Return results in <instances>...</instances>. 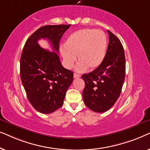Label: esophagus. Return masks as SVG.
Returning <instances> with one entry per match:
<instances>
[{
	"label": "esophagus",
	"mask_w": 150,
	"mask_h": 150,
	"mask_svg": "<svg viewBox=\"0 0 150 150\" xmlns=\"http://www.w3.org/2000/svg\"><path fill=\"white\" fill-rule=\"evenodd\" d=\"M80 77H81V75L80 74H74V79H78V78Z\"/></svg>",
	"instance_id": "obj_1"
}]
</instances>
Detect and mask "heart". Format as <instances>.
<instances>
[{"mask_svg": "<svg viewBox=\"0 0 150 150\" xmlns=\"http://www.w3.org/2000/svg\"><path fill=\"white\" fill-rule=\"evenodd\" d=\"M65 46L61 47L65 66L70 69L78 58L81 60L75 67L76 71H83L88 67L97 68L106 54L107 40L102 30L83 28L74 32L67 38Z\"/></svg>", "mask_w": 150, "mask_h": 150, "instance_id": "1", "label": "heart"}]
</instances>
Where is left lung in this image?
Segmentation results:
<instances>
[{
	"mask_svg": "<svg viewBox=\"0 0 150 150\" xmlns=\"http://www.w3.org/2000/svg\"><path fill=\"white\" fill-rule=\"evenodd\" d=\"M107 50L102 63L82 79L85 86L83 98L85 105L96 112L109 110L120 97L126 74L124 50L120 40L107 30Z\"/></svg>",
	"mask_w": 150,
	"mask_h": 150,
	"instance_id": "left-lung-1",
	"label": "left lung"
}]
</instances>
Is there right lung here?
I'll return each instance as SVG.
<instances>
[{"mask_svg": "<svg viewBox=\"0 0 150 150\" xmlns=\"http://www.w3.org/2000/svg\"><path fill=\"white\" fill-rule=\"evenodd\" d=\"M70 24L47 25L30 35L20 58V77L28 101L38 112L49 114L61 107L67 90L73 81L72 71L64 68L59 55L38 44L47 39L59 52L61 37Z\"/></svg>", "mask_w": 150, "mask_h": 150, "instance_id": "add662e5", "label": "right lung"}]
</instances>
